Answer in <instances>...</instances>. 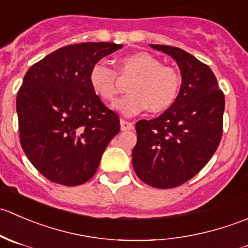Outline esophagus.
<instances>
[{
  "instance_id": "obj_1",
  "label": "esophagus",
  "mask_w": 248,
  "mask_h": 248,
  "mask_svg": "<svg viewBox=\"0 0 248 248\" xmlns=\"http://www.w3.org/2000/svg\"><path fill=\"white\" fill-rule=\"evenodd\" d=\"M120 124H121V131H131V129L134 128L133 122H128L126 120H121Z\"/></svg>"
}]
</instances>
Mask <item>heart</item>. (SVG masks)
<instances>
[{
	"label": "heart",
	"instance_id": "b5f03b06",
	"mask_svg": "<svg viewBox=\"0 0 248 248\" xmlns=\"http://www.w3.org/2000/svg\"><path fill=\"white\" fill-rule=\"evenodd\" d=\"M120 73L134 77L128 86L129 94L120 98L114 108L124 115H136L142 110L162 112L174 104L180 91V76L175 68L164 66L146 51L122 57ZM89 81L92 90L103 101L112 102L117 94V74L104 62H97L90 69Z\"/></svg>",
	"mask_w": 248,
	"mask_h": 248
}]
</instances>
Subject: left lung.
Instances as JSON below:
<instances>
[{"label": "left lung", "instance_id": "obj_1", "mask_svg": "<svg viewBox=\"0 0 248 248\" xmlns=\"http://www.w3.org/2000/svg\"><path fill=\"white\" fill-rule=\"evenodd\" d=\"M176 61L181 87L174 104L154 120H140L132 164L142 182L174 188L198 174L218 147L224 94L209 66L180 47L150 44Z\"/></svg>", "mask_w": 248, "mask_h": 248}]
</instances>
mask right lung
<instances>
[{"label": "right lung", "mask_w": 248, "mask_h": 248, "mask_svg": "<svg viewBox=\"0 0 248 248\" xmlns=\"http://www.w3.org/2000/svg\"><path fill=\"white\" fill-rule=\"evenodd\" d=\"M121 44L60 47L30 67L16 96L20 144L47 180L78 186L96 172L120 119L92 90L90 69Z\"/></svg>", "instance_id": "obj_1"}]
</instances>
